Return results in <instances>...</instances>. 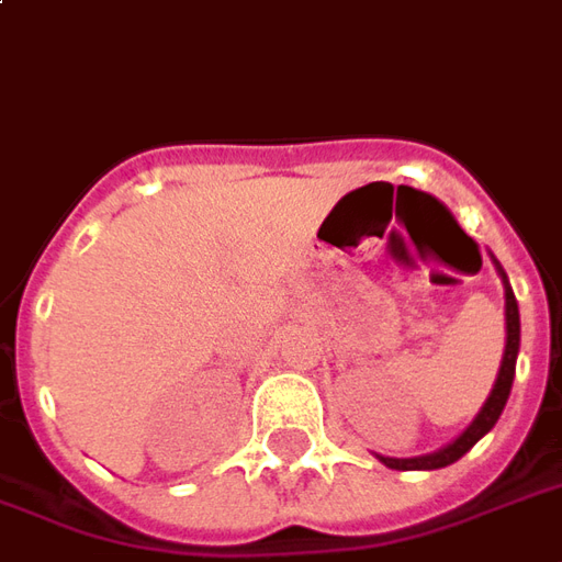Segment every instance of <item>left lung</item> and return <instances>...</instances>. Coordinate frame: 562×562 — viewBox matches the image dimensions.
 Segmentation results:
<instances>
[{
    "instance_id": "1",
    "label": "left lung",
    "mask_w": 562,
    "mask_h": 562,
    "mask_svg": "<svg viewBox=\"0 0 562 562\" xmlns=\"http://www.w3.org/2000/svg\"><path fill=\"white\" fill-rule=\"evenodd\" d=\"M494 268H497V277L503 282V313H506V345H503V360L501 369H497V378H494V386L488 398L482 402L480 414L471 419V426L461 431L459 438L450 440L447 447H440L435 452H426V456H414V459H393V456H378L381 464L393 468V471H438V468H447L452 461H459L464 452L471 450L473 443L480 438H485L488 431L494 429V423L501 419L503 408H506V398L513 393V378H515V360H518V348H521V318H518V301H515L513 285H509V277L506 270L501 268V261L494 259Z\"/></svg>"
}]
</instances>
